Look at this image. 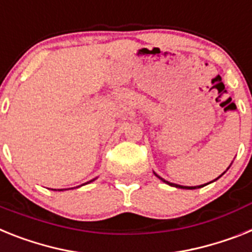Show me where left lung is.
<instances>
[{
  "instance_id": "obj_1",
  "label": "left lung",
  "mask_w": 252,
  "mask_h": 252,
  "mask_svg": "<svg viewBox=\"0 0 252 252\" xmlns=\"http://www.w3.org/2000/svg\"><path fill=\"white\" fill-rule=\"evenodd\" d=\"M230 165H232V164H230ZM230 165H229V166H230ZM228 169H229V168H228ZM228 169H227V170H228ZM224 173H225V172H224ZM224 173H223V174H224ZM154 174H155L156 177H158V178L160 179V181H162V182H164V183H166V185L172 186V187H175V188H182V189H196V188H201V187H204V186L209 185V183H206V185H201V186H194V187H188V186H181V185H175V183H170V182L165 181V179H164V178H161V177H158V175L156 174L155 172H154ZM223 174H221V175H223ZM221 175H219V177H218L217 179H219V178H220ZM217 179H214V181H213V182H215V181H217ZM210 183H211V182H210Z\"/></svg>"
}]
</instances>
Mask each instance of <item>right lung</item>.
Returning <instances> with one entry per match:
<instances>
[{"instance_id": "add662e5", "label": "right lung", "mask_w": 252, "mask_h": 252, "mask_svg": "<svg viewBox=\"0 0 252 252\" xmlns=\"http://www.w3.org/2000/svg\"><path fill=\"white\" fill-rule=\"evenodd\" d=\"M94 179H96V178H94ZM94 179H92V181H90V182H87V183H91V182H94ZM87 183H83V185H82V186L87 185ZM78 187H80V186H78ZM67 189H71V188H67ZM55 191H56V189H55ZM58 191H64V189H58Z\"/></svg>"}]
</instances>
